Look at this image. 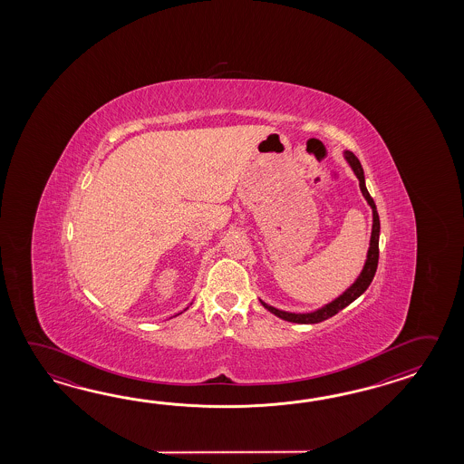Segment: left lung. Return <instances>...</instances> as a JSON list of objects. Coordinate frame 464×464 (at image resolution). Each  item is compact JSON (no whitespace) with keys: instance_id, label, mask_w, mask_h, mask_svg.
<instances>
[{"instance_id":"1","label":"left lung","mask_w":464,"mask_h":464,"mask_svg":"<svg viewBox=\"0 0 464 464\" xmlns=\"http://www.w3.org/2000/svg\"><path fill=\"white\" fill-rule=\"evenodd\" d=\"M345 159L348 160V164L352 166V169H353L356 178L360 180V188H362L363 198H366V202L370 204V208L373 210V227H372V238H370V248H368V254H366L365 266H363L362 274L353 282V285L346 288L345 292L338 296V298H335L334 302H330L325 306L318 308L315 312H310V314L284 312V310H278L276 306L268 305V304L260 300L262 305L266 306L268 312H272L274 315L282 318V320H286V322H294V324H320V322H324L326 318L336 315L340 310H343L345 306L350 305L353 300L362 295L366 288L370 286V284H372L373 276H375L378 256H380V248H378V242H380V218H378V212H376L375 202H373V198H372L368 188H366L365 174H363V168H362L360 160L350 150H345Z\"/></svg>"}]
</instances>
